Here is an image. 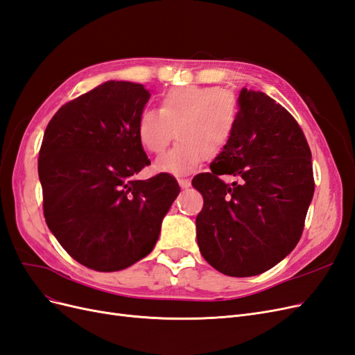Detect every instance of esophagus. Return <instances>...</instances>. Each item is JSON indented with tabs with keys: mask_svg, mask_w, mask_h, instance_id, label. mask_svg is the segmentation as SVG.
Returning a JSON list of instances; mask_svg holds the SVG:
<instances>
[{
	"mask_svg": "<svg viewBox=\"0 0 355 355\" xmlns=\"http://www.w3.org/2000/svg\"><path fill=\"white\" fill-rule=\"evenodd\" d=\"M178 182H179V187H180L182 189H185V188H189V187H191V179L180 178V179H178Z\"/></svg>",
	"mask_w": 355,
	"mask_h": 355,
	"instance_id": "1",
	"label": "esophagus"
}]
</instances>
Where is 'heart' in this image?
Returning a JSON list of instances; mask_svg holds the SVG:
<instances>
[{
	"mask_svg": "<svg viewBox=\"0 0 355 355\" xmlns=\"http://www.w3.org/2000/svg\"><path fill=\"white\" fill-rule=\"evenodd\" d=\"M239 121L237 101L216 87H179L163 94L159 111L139 114L136 132L144 149L161 154L173 139L178 144L153 166L157 173L188 175L207 157L220 153L235 133Z\"/></svg>",
	"mask_w": 355,
	"mask_h": 355,
	"instance_id": "obj_1",
	"label": "heart"
}]
</instances>
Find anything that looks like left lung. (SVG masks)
<instances>
[{
  "label": "left lung",
  "instance_id": "obj_1",
  "mask_svg": "<svg viewBox=\"0 0 355 355\" xmlns=\"http://www.w3.org/2000/svg\"><path fill=\"white\" fill-rule=\"evenodd\" d=\"M239 108L231 142L192 187L204 198L196 219L202 257L225 275L252 277L296 247L314 176L304 132L280 103L244 87ZM222 174L238 182L225 184Z\"/></svg>",
  "mask_w": 355,
  "mask_h": 355
}]
</instances>
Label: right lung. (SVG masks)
<instances>
[{
  "label": "right lung",
  "instance_id": "1",
  "mask_svg": "<svg viewBox=\"0 0 355 355\" xmlns=\"http://www.w3.org/2000/svg\"><path fill=\"white\" fill-rule=\"evenodd\" d=\"M151 93L106 81L51 118L38 159L49 230L75 261L120 271L151 253L179 194L167 173L135 179L149 159L136 124Z\"/></svg>",
  "mask_w": 355,
  "mask_h": 355
}]
</instances>
